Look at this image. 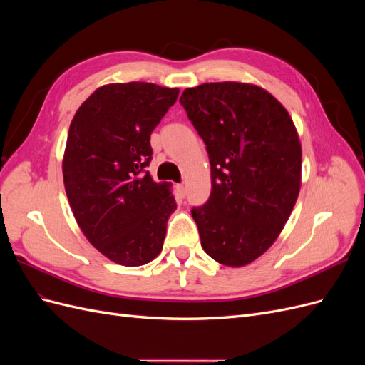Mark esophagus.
Wrapping results in <instances>:
<instances>
[{"mask_svg": "<svg viewBox=\"0 0 365 365\" xmlns=\"http://www.w3.org/2000/svg\"><path fill=\"white\" fill-rule=\"evenodd\" d=\"M176 189H178V193H180L181 197L185 196V185L184 184H178V185H176Z\"/></svg>", "mask_w": 365, "mask_h": 365, "instance_id": "esophagus-1", "label": "esophagus"}]
</instances>
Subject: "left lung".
I'll return each mask as SVG.
<instances>
[{
  "instance_id": "1",
  "label": "left lung",
  "mask_w": 365,
  "mask_h": 365,
  "mask_svg": "<svg viewBox=\"0 0 365 365\" xmlns=\"http://www.w3.org/2000/svg\"><path fill=\"white\" fill-rule=\"evenodd\" d=\"M180 103L212 165V193L192 208L201 245L225 267H244L274 244L300 192L295 126L277 98L250 83L187 88Z\"/></svg>"
}]
</instances>
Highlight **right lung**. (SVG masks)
Returning <instances> with one entry per match:
<instances>
[{
    "label": "right lung",
    "mask_w": 365,
    "mask_h": 365,
    "mask_svg": "<svg viewBox=\"0 0 365 365\" xmlns=\"http://www.w3.org/2000/svg\"><path fill=\"white\" fill-rule=\"evenodd\" d=\"M178 88L111 83L77 109L63 155L73 215L103 256L140 267L161 252L176 210L169 185L153 182L150 134L178 98Z\"/></svg>",
    "instance_id": "obj_1"
}]
</instances>
